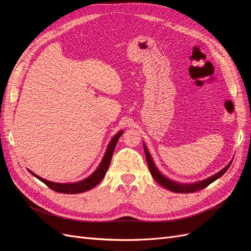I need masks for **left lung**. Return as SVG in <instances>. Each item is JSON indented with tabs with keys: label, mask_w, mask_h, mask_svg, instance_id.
Returning a JSON list of instances; mask_svg holds the SVG:
<instances>
[{
	"label": "left lung",
	"mask_w": 251,
	"mask_h": 251,
	"mask_svg": "<svg viewBox=\"0 0 251 251\" xmlns=\"http://www.w3.org/2000/svg\"><path fill=\"white\" fill-rule=\"evenodd\" d=\"M143 149H144V153H146V158H147L148 165H149V169H150V172L151 174V176L154 177V179L158 182L159 184L162 185L166 189H169V191L174 192V193L187 194V193H194V192L200 191V189L205 188L206 186H208L210 183H212V182L216 181L217 179H219L220 177H221L222 175H224L225 172L229 169V166H230V164L232 162V160H231L228 164L225 166L223 170L218 172L215 175H212V176H210V177H208L206 179L198 181V182H193V183H181V182L171 180L170 178L165 177L163 174L160 173V171H159L157 169V166L155 165L153 158H151L150 151H149L146 144H144V142H143Z\"/></svg>",
	"instance_id": "left-lung-1"
}]
</instances>
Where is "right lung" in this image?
<instances>
[{"label": "right lung", "instance_id": "add662e5", "mask_svg": "<svg viewBox=\"0 0 251 251\" xmlns=\"http://www.w3.org/2000/svg\"><path fill=\"white\" fill-rule=\"evenodd\" d=\"M123 133H124V130H121L116 135L113 136V138L110 140L108 147H107V150H105V153L101 159L100 163L98 164L97 169L92 174H91L89 177L82 179L80 181L70 182V183H58V182H52V181H49V180L44 179L40 176H37L36 174H34L30 170H28V171L30 174H32L35 178L41 180L47 186H49L51 189H53V191H55L57 193L80 194L83 192H87V191H89V189L95 187L104 177V175H105V173H107L109 166H110V162H111V159H112V156L114 153V150H115L116 143H117L120 136L123 135Z\"/></svg>", "mask_w": 251, "mask_h": 251}]
</instances>
